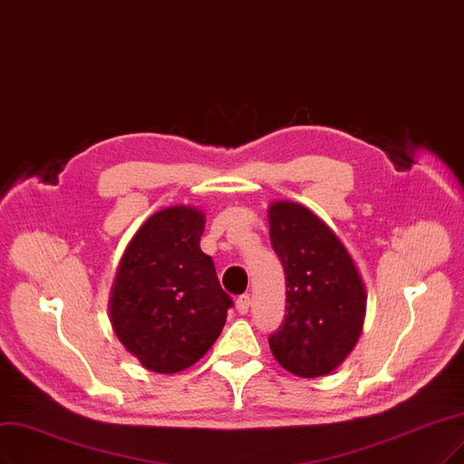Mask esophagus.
Listing matches in <instances>:
<instances>
[{"label":"esophagus","instance_id":"1","mask_svg":"<svg viewBox=\"0 0 464 464\" xmlns=\"http://www.w3.org/2000/svg\"><path fill=\"white\" fill-rule=\"evenodd\" d=\"M235 307H237V312H238V314H241V315H246V314H248V307H250V296H248V295L238 296V298H237V302H235Z\"/></svg>","mask_w":464,"mask_h":464}]
</instances>
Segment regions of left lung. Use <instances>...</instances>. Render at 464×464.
<instances>
[{"label":"left lung","instance_id":"8db88e82","mask_svg":"<svg viewBox=\"0 0 464 464\" xmlns=\"http://www.w3.org/2000/svg\"><path fill=\"white\" fill-rule=\"evenodd\" d=\"M271 246L285 269V321L269 336L277 363L302 379L333 372L363 331L367 290L340 237L307 206L267 208Z\"/></svg>","mask_w":464,"mask_h":464}]
</instances>
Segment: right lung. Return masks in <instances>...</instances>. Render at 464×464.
<instances>
[{
  "label": "right lung",
  "mask_w": 464,
  "mask_h": 464,
  "mask_svg": "<svg viewBox=\"0 0 464 464\" xmlns=\"http://www.w3.org/2000/svg\"><path fill=\"white\" fill-rule=\"evenodd\" d=\"M204 212L168 206L137 229L118 264L109 315L120 344L145 369L174 374L212 348L231 298L200 250Z\"/></svg>",
  "instance_id": "1"
}]
</instances>
